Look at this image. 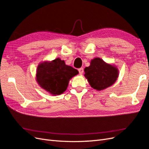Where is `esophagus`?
<instances>
[{
	"mask_svg": "<svg viewBox=\"0 0 149 149\" xmlns=\"http://www.w3.org/2000/svg\"><path fill=\"white\" fill-rule=\"evenodd\" d=\"M78 71H79V73L80 74H82L83 73V71H84V69H83V68H81L78 69Z\"/></svg>",
	"mask_w": 149,
	"mask_h": 149,
	"instance_id": "34e87169",
	"label": "esophagus"
}]
</instances>
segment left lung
<instances>
[{
    "label": "left lung",
    "instance_id": "obj_1",
    "mask_svg": "<svg viewBox=\"0 0 149 149\" xmlns=\"http://www.w3.org/2000/svg\"><path fill=\"white\" fill-rule=\"evenodd\" d=\"M84 71L85 77L90 86L97 90H102L111 86L118 77V68L99 57L92 59L90 66L85 68Z\"/></svg>",
    "mask_w": 149,
    "mask_h": 149
}]
</instances>
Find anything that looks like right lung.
I'll list each match as a JSON object with an SVG mask.
<instances>
[{
	"label": "right lung",
	"instance_id": "obj_1",
	"mask_svg": "<svg viewBox=\"0 0 149 149\" xmlns=\"http://www.w3.org/2000/svg\"><path fill=\"white\" fill-rule=\"evenodd\" d=\"M78 74V71L65 64L59 58L51 62L38 65L37 81L42 88L54 95H60L66 91L70 79Z\"/></svg>",
	"mask_w": 149,
	"mask_h": 149
}]
</instances>
